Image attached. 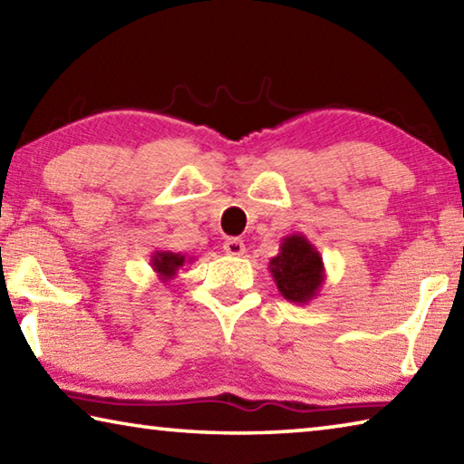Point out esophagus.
Here are the masks:
<instances>
[{
  "instance_id": "obj_1",
  "label": "esophagus",
  "mask_w": 464,
  "mask_h": 464,
  "mask_svg": "<svg viewBox=\"0 0 464 464\" xmlns=\"http://www.w3.org/2000/svg\"><path fill=\"white\" fill-rule=\"evenodd\" d=\"M223 249H225V254H229V256H243L246 254V243L237 237H229V239H225Z\"/></svg>"
}]
</instances>
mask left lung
I'll list each match as a JSON object with an SVG mask.
<instances>
[{"label":"left lung","mask_w":464,"mask_h":464,"mask_svg":"<svg viewBox=\"0 0 464 464\" xmlns=\"http://www.w3.org/2000/svg\"><path fill=\"white\" fill-rule=\"evenodd\" d=\"M268 270L280 295L296 304L313 301L325 282L324 257L303 233L286 235L280 241L278 256L272 257Z\"/></svg>","instance_id":"1"}]
</instances>
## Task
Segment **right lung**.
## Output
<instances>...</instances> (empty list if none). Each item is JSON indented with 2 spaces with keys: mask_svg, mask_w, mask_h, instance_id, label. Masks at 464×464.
Segmentation results:
<instances>
[{
  "mask_svg": "<svg viewBox=\"0 0 464 464\" xmlns=\"http://www.w3.org/2000/svg\"><path fill=\"white\" fill-rule=\"evenodd\" d=\"M194 257H188L186 254H174V251H155L151 256V268L157 274V278L161 282H169L176 278L178 270L184 264H190Z\"/></svg>",
  "mask_w": 464,
  "mask_h": 464,
  "instance_id": "add662e5",
  "label": "right lung"
}]
</instances>
